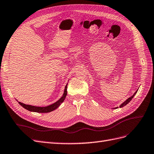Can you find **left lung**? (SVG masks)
<instances>
[{
	"label": "left lung",
	"instance_id": "8db88e82",
	"mask_svg": "<svg viewBox=\"0 0 154 154\" xmlns=\"http://www.w3.org/2000/svg\"><path fill=\"white\" fill-rule=\"evenodd\" d=\"M137 91L138 90H137L136 91V92H135L134 93V94L131 96V97H128V98L127 100H126V101H125L124 102H123V103H122V104H121L120 105V106H119V107H120V108H122V107H123V106H125L126 105H127L128 103H129V102L130 101H131L132 100V99L133 98V97H134V96L135 95H136V93H137ZM118 108V107H116V108H114V109H117Z\"/></svg>",
	"mask_w": 154,
	"mask_h": 154
}]
</instances>
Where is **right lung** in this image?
Returning a JSON list of instances; mask_svg holds the SVG:
<instances>
[{"label":"right lung","mask_w":154,"mask_h":154,"mask_svg":"<svg viewBox=\"0 0 154 154\" xmlns=\"http://www.w3.org/2000/svg\"><path fill=\"white\" fill-rule=\"evenodd\" d=\"M67 83L66 85V87H65L64 92H63V94L62 96L60 97V98L57 101H56L55 103L51 104L50 105H48V106H32V105H26V104L22 103H21V102H19V101H18V103H19L22 106L24 107V108L26 109V110L31 111V112H38V113L50 112H52V111L54 110L55 109H57L58 107H59L60 105L63 103V101L65 100V98H66V97L67 94Z\"/></svg>","instance_id":"add662e5"}]
</instances>
